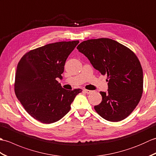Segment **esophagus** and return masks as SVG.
I'll return each instance as SVG.
<instances>
[{
  "label": "esophagus",
  "instance_id": "esophagus-1",
  "mask_svg": "<svg viewBox=\"0 0 156 156\" xmlns=\"http://www.w3.org/2000/svg\"><path fill=\"white\" fill-rule=\"evenodd\" d=\"M84 91L86 92V93L87 94H90V93H92V90H87V89H84Z\"/></svg>",
  "mask_w": 156,
  "mask_h": 156
}]
</instances>
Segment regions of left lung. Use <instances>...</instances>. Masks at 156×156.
I'll return each instance as SVG.
<instances>
[{"mask_svg":"<svg viewBox=\"0 0 156 156\" xmlns=\"http://www.w3.org/2000/svg\"><path fill=\"white\" fill-rule=\"evenodd\" d=\"M77 49L102 75H107L108 92H101L102 102L94 109L106 120L127 118L140 101L144 77L140 62L130 49L108 38L84 41Z\"/></svg>","mask_w":156,"mask_h":156,"instance_id":"left-lung-1","label":"left lung"}]
</instances>
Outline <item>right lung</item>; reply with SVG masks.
<instances>
[{
  "label": "right lung",
  "instance_id": "add662e5",
  "mask_svg": "<svg viewBox=\"0 0 156 156\" xmlns=\"http://www.w3.org/2000/svg\"><path fill=\"white\" fill-rule=\"evenodd\" d=\"M79 41H60L32 49L23 56L16 68L15 92L25 111L36 120L50 124L70 110L80 88L67 90L56 80L62 79L65 62Z\"/></svg>",
  "mask_w": 156,
  "mask_h": 156
}]
</instances>
